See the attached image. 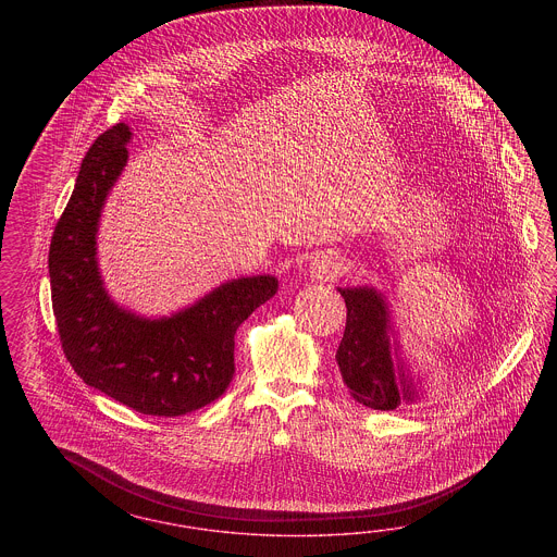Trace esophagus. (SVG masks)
Returning <instances> with one entry per match:
<instances>
[{"label": "esophagus", "instance_id": "34e87169", "mask_svg": "<svg viewBox=\"0 0 557 557\" xmlns=\"http://www.w3.org/2000/svg\"><path fill=\"white\" fill-rule=\"evenodd\" d=\"M341 271H343V257L337 251H321L312 257L308 265L310 277L317 282H329L337 277Z\"/></svg>", "mask_w": 557, "mask_h": 557}]
</instances>
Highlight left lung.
Listing matches in <instances>:
<instances>
[{
	"instance_id": "1",
	"label": "left lung",
	"mask_w": 557,
	"mask_h": 557,
	"mask_svg": "<svg viewBox=\"0 0 557 557\" xmlns=\"http://www.w3.org/2000/svg\"><path fill=\"white\" fill-rule=\"evenodd\" d=\"M337 289L347 306V324L335 357L355 400L373 410L421 400L424 384L403 357L386 296L371 286Z\"/></svg>"
}]
</instances>
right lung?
<instances>
[{
	"label": "right lung",
	"mask_w": 557,
	"mask_h": 557,
	"mask_svg": "<svg viewBox=\"0 0 557 557\" xmlns=\"http://www.w3.org/2000/svg\"><path fill=\"white\" fill-rule=\"evenodd\" d=\"M131 138L128 124L120 122L85 154L49 249L52 310L69 363L87 386L143 414L182 417L228 388L236 329L273 298L277 277L228 280L159 319L114 302L101 280L98 231Z\"/></svg>",
	"instance_id": "obj_1"
}]
</instances>
